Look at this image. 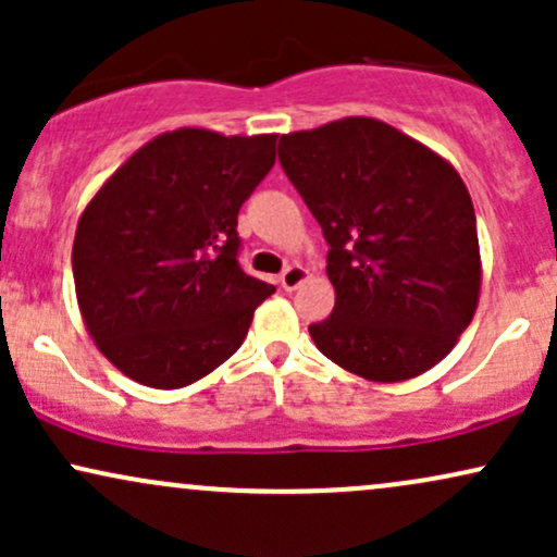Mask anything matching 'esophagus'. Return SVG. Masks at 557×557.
<instances>
[{
	"mask_svg": "<svg viewBox=\"0 0 557 557\" xmlns=\"http://www.w3.org/2000/svg\"><path fill=\"white\" fill-rule=\"evenodd\" d=\"M306 280H309V270H306V267H300V264L287 267V270L280 274V285H283L285 290H296V287L300 283H306Z\"/></svg>",
	"mask_w": 557,
	"mask_h": 557,
	"instance_id": "1",
	"label": "esophagus"
}]
</instances>
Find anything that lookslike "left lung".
<instances>
[{
    "label": "left lung",
    "instance_id": "left-lung-1",
    "mask_svg": "<svg viewBox=\"0 0 557 557\" xmlns=\"http://www.w3.org/2000/svg\"><path fill=\"white\" fill-rule=\"evenodd\" d=\"M280 164L330 243L335 309L317 348L372 382L430 372L474 319L476 216L447 159L374 117L280 138Z\"/></svg>",
    "mask_w": 557,
    "mask_h": 557
}]
</instances>
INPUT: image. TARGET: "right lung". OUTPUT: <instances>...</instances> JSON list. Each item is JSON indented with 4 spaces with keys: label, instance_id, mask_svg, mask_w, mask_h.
<instances>
[{
    "label": "right lung",
    "instance_id": "1",
    "mask_svg": "<svg viewBox=\"0 0 557 557\" xmlns=\"http://www.w3.org/2000/svg\"><path fill=\"white\" fill-rule=\"evenodd\" d=\"M277 136L177 127L151 138L83 209L78 309L96 348L146 387L175 389L225 363L274 293L238 264V212Z\"/></svg>",
    "mask_w": 557,
    "mask_h": 557
}]
</instances>
